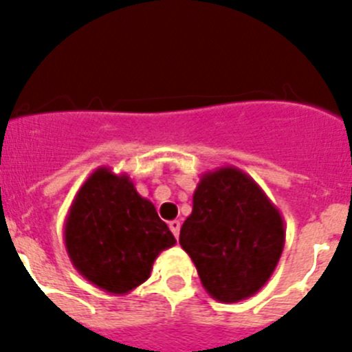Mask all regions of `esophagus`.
<instances>
[{"label": "esophagus", "mask_w": 352, "mask_h": 352, "mask_svg": "<svg viewBox=\"0 0 352 352\" xmlns=\"http://www.w3.org/2000/svg\"><path fill=\"white\" fill-rule=\"evenodd\" d=\"M179 227H182L179 220H170L169 222V229H170V232L174 234V238H178L179 236Z\"/></svg>", "instance_id": "1"}]
</instances>
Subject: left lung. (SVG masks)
<instances>
[{"mask_svg":"<svg viewBox=\"0 0 352 352\" xmlns=\"http://www.w3.org/2000/svg\"><path fill=\"white\" fill-rule=\"evenodd\" d=\"M280 211L243 170L220 167L201 176L179 245L211 298L238 303L261 291L280 261Z\"/></svg>","mask_w":352,"mask_h":352,"instance_id":"8db88e82","label":"left lung"}]
</instances>
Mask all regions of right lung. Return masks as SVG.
Returning <instances> with one entry per match:
<instances>
[{
  "mask_svg": "<svg viewBox=\"0 0 352 352\" xmlns=\"http://www.w3.org/2000/svg\"><path fill=\"white\" fill-rule=\"evenodd\" d=\"M63 239L74 268L116 296L148 280L160 252L176 243L153 203L138 194L129 174H114L111 167H98L82 183Z\"/></svg>",
  "mask_w": 352,
  "mask_h": 352,
  "instance_id": "obj_1",
  "label": "right lung"
}]
</instances>
